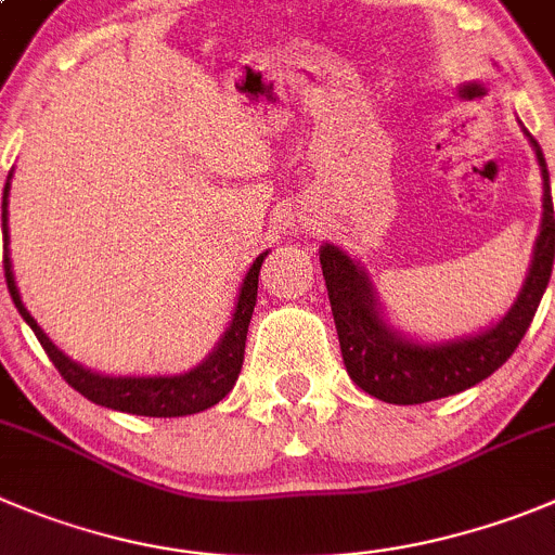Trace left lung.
Masks as SVG:
<instances>
[{
    "mask_svg": "<svg viewBox=\"0 0 555 555\" xmlns=\"http://www.w3.org/2000/svg\"><path fill=\"white\" fill-rule=\"evenodd\" d=\"M522 133L534 147L542 175L540 235L531 248V266L515 304L488 328L454 339H416L388 320L380 295L359 260L334 243L320 246V266L328 287L341 359L348 375L366 395L391 405H422L460 395L493 375L520 345L551 282L555 257L551 175L537 139L526 128Z\"/></svg>",
    "mask_w": 555,
    "mask_h": 555,
    "instance_id": "obj_1",
    "label": "left lung"
}]
</instances>
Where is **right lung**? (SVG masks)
I'll use <instances>...</instances> for the list:
<instances>
[{
  "mask_svg": "<svg viewBox=\"0 0 555 555\" xmlns=\"http://www.w3.org/2000/svg\"><path fill=\"white\" fill-rule=\"evenodd\" d=\"M10 178L2 191V235H4V279H8L10 298H13L15 309L24 318V323L35 331L38 341L54 361L60 375L65 377L67 386H74L81 397L90 402L120 413H133V416H155V418H175V416H191V413L207 411L216 402L224 400L235 386L237 375L243 366V350H246V334L248 323H251L254 304H257V282H260V268L268 251H262L257 260L248 268L246 279H243L241 289H237V301L232 309V320L221 339L216 341V348L207 353L205 361L189 372H178V375H103V372L90 370V366L79 364L70 356L62 353L54 341L46 336L38 320L27 312L21 293L15 287L13 260H10V227H8V205H10Z\"/></svg>",
  "mask_w": 555,
  "mask_h": 555,
  "instance_id": "1",
  "label": "right lung"
}]
</instances>
